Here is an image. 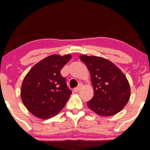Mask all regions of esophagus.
Here are the masks:
<instances>
[{"instance_id": "34e87169", "label": "esophagus", "mask_w": 150, "mask_h": 150, "mask_svg": "<svg viewBox=\"0 0 150 150\" xmlns=\"http://www.w3.org/2000/svg\"><path fill=\"white\" fill-rule=\"evenodd\" d=\"M82 87H83V84H80L78 87L74 88V91H75V92H78V91L81 89Z\"/></svg>"}]
</instances>
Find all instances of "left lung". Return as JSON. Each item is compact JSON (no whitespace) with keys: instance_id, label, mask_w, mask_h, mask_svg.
Returning a JSON list of instances; mask_svg holds the SVG:
<instances>
[{"instance_id":"left-lung-1","label":"left lung","mask_w":150,"mask_h":150,"mask_svg":"<svg viewBox=\"0 0 150 150\" xmlns=\"http://www.w3.org/2000/svg\"><path fill=\"white\" fill-rule=\"evenodd\" d=\"M91 76L94 95L88 108L103 116L119 113L130 98V87L125 75L113 62L96 56L80 55Z\"/></svg>"}]
</instances>
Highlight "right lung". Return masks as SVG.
Here are the masks:
<instances>
[{"label": "right lung", "mask_w": 150, "mask_h": 150, "mask_svg": "<svg viewBox=\"0 0 150 150\" xmlns=\"http://www.w3.org/2000/svg\"><path fill=\"white\" fill-rule=\"evenodd\" d=\"M72 56L52 54L36 64L24 78L21 100L35 116L50 119L58 113L68 100L72 91L60 71Z\"/></svg>", "instance_id": "add662e5"}]
</instances>
